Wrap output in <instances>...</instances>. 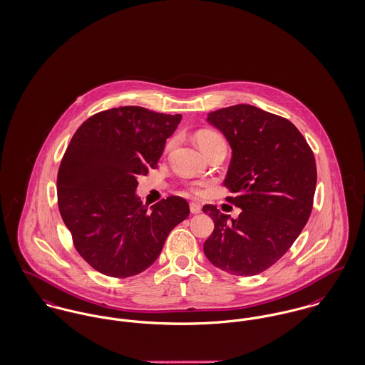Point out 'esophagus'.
<instances>
[{
    "label": "esophagus",
    "mask_w": 365,
    "mask_h": 365,
    "mask_svg": "<svg viewBox=\"0 0 365 365\" xmlns=\"http://www.w3.org/2000/svg\"><path fill=\"white\" fill-rule=\"evenodd\" d=\"M190 212L192 214H200L201 212V205L198 202H190Z\"/></svg>",
    "instance_id": "obj_1"
}]
</instances>
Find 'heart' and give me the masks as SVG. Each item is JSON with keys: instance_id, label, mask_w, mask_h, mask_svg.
I'll return each instance as SVG.
<instances>
[{"instance_id": "1", "label": "heart", "mask_w": 365, "mask_h": 365, "mask_svg": "<svg viewBox=\"0 0 365 365\" xmlns=\"http://www.w3.org/2000/svg\"><path fill=\"white\" fill-rule=\"evenodd\" d=\"M218 140H224L218 133H215V132H210V130H202V132H198L196 135V141L197 144H198V147L204 151L208 145H211L212 143H215V141ZM202 185H198L197 187H195V192L196 193H202Z\"/></svg>"}]
</instances>
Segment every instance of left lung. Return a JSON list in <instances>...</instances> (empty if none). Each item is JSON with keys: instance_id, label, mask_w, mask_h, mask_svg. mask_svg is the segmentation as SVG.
I'll return each mask as SVG.
<instances>
[{"instance_id": "obj_1", "label": "left lung", "mask_w": 365, "mask_h": 365, "mask_svg": "<svg viewBox=\"0 0 365 365\" xmlns=\"http://www.w3.org/2000/svg\"><path fill=\"white\" fill-rule=\"evenodd\" d=\"M207 122L232 148L224 185L233 195L227 201L242 212L229 220L212 204L202 207L214 221L204 252L225 272L252 277L274 265L307 224L315 158L290 120L249 104L210 113Z\"/></svg>"}]
</instances>
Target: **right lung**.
<instances>
[{
	"instance_id": "add662e5",
	"label": "right lung",
	"mask_w": 365,
	"mask_h": 365,
	"mask_svg": "<svg viewBox=\"0 0 365 365\" xmlns=\"http://www.w3.org/2000/svg\"><path fill=\"white\" fill-rule=\"evenodd\" d=\"M180 119L119 107L90 116L73 135L58 170V207L76 250L96 271L113 278L140 274L189 217L182 197L148 210L136 195L138 178L157 168Z\"/></svg>"
}]
</instances>
